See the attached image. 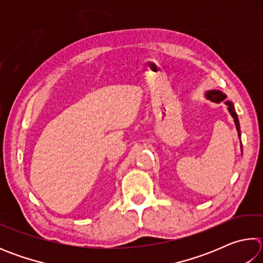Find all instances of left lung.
I'll return each mask as SVG.
<instances>
[{
  "label": "left lung",
  "mask_w": 263,
  "mask_h": 263,
  "mask_svg": "<svg viewBox=\"0 0 263 263\" xmlns=\"http://www.w3.org/2000/svg\"><path fill=\"white\" fill-rule=\"evenodd\" d=\"M205 97H206L208 100H210V101H212V102H216V103H219V102L224 101V100L226 99V95H225V94H222V92H221V91H219V90H209V91H206ZM225 104L228 105V109H229V111H230V114H231V116H232L233 119H234L235 127H237L238 133H239V136H240L239 119H238L237 112H235V110H234L233 103H232V102H230V101H225Z\"/></svg>",
  "instance_id": "8db88e82"
}]
</instances>
